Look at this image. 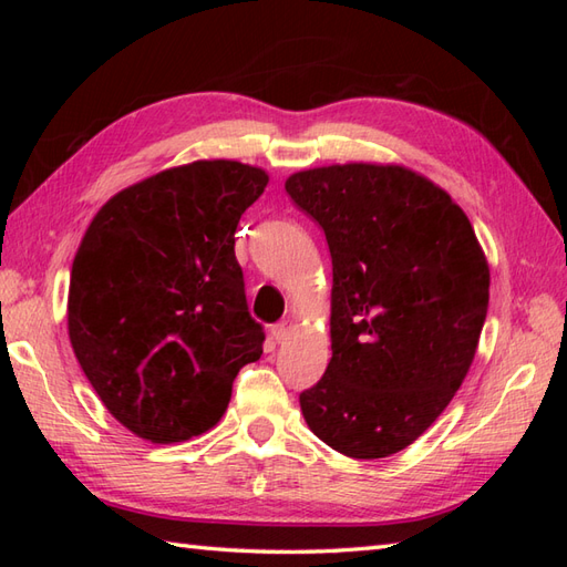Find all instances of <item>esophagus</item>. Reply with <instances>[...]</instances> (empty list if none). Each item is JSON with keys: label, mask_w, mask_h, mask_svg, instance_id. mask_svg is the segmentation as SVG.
I'll use <instances>...</instances> for the list:
<instances>
[{"label": "esophagus", "mask_w": 567, "mask_h": 567, "mask_svg": "<svg viewBox=\"0 0 567 567\" xmlns=\"http://www.w3.org/2000/svg\"><path fill=\"white\" fill-rule=\"evenodd\" d=\"M292 329H295V321H292V319H285V321H280V323H275L272 331H270L272 341H277V343L287 341V336L292 333Z\"/></svg>", "instance_id": "1"}]
</instances>
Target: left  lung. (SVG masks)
I'll use <instances>...</instances> for the list:
<instances>
[{
	"mask_svg": "<svg viewBox=\"0 0 567 567\" xmlns=\"http://www.w3.org/2000/svg\"><path fill=\"white\" fill-rule=\"evenodd\" d=\"M327 234L331 360L299 394L333 451L375 461L404 451L451 404L489 307V265L449 192L396 163H333L285 179Z\"/></svg>",
	"mask_w": 567,
	"mask_h": 567,
	"instance_id": "1",
	"label": "left lung"
}]
</instances>
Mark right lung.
<instances>
[{
    "label": "right lung",
    "mask_w": 567,
    "mask_h": 567,
    "mask_svg": "<svg viewBox=\"0 0 567 567\" xmlns=\"http://www.w3.org/2000/svg\"><path fill=\"white\" fill-rule=\"evenodd\" d=\"M268 183L258 165L192 161L116 192L84 231L70 270V346L134 436L207 433L238 370L262 355L234 234Z\"/></svg>",
    "instance_id": "right-lung-1"
}]
</instances>
